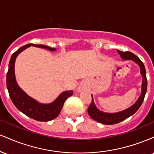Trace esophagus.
I'll list each match as a JSON object with an SVG mask.
<instances>
[{
  "label": "esophagus",
  "instance_id": "1",
  "mask_svg": "<svg viewBox=\"0 0 154 154\" xmlns=\"http://www.w3.org/2000/svg\"><path fill=\"white\" fill-rule=\"evenodd\" d=\"M82 91V88H81V87L78 88V91H79V92H81Z\"/></svg>",
  "mask_w": 154,
  "mask_h": 154
}]
</instances>
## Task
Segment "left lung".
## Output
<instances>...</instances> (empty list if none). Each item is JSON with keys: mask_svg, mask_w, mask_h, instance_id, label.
<instances>
[{"mask_svg": "<svg viewBox=\"0 0 154 154\" xmlns=\"http://www.w3.org/2000/svg\"><path fill=\"white\" fill-rule=\"evenodd\" d=\"M118 54L120 55L121 58L123 60H132L138 64L140 69V74L143 77L142 81V89H141V95L139 97L138 99L135 102L132 106L125 110L119 111L116 113H105L103 111H100L97 109L95 106L94 102H93V95H92V101L90 104L89 107L88 109V112L91 118H93L95 121L98 122L103 125H114V124L119 123L120 122L128 119L130 116L133 115L139 109L140 106L142 105L143 102L145 95H146V91H147V78H146V72L143 63L142 62L140 59L135 56V54L130 51H122L117 50Z\"/></svg>", "mask_w": 154, "mask_h": 154, "instance_id": "1", "label": "left lung"}]
</instances>
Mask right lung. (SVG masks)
Wrapping results in <instances>:
<instances>
[{
	"label": "right lung",
	"mask_w": 154,
	"mask_h": 154,
	"mask_svg": "<svg viewBox=\"0 0 154 154\" xmlns=\"http://www.w3.org/2000/svg\"><path fill=\"white\" fill-rule=\"evenodd\" d=\"M29 46H35L38 48L48 49V50L54 51L56 48H53L44 45H35L29 43L21 47L18 50L12 54L11 57L8 70L6 75V85L9 93L10 98L13 103L19 111H22L32 119L40 122H48L55 119L61 112L63 103L69 97L73 95V91H64L59 95L57 98L52 103L48 104L40 103L35 100L31 97L24 93L19 87L15 78L14 64L17 56L22 51L25 50Z\"/></svg>",
	"instance_id": "right-lung-1"
}]
</instances>
